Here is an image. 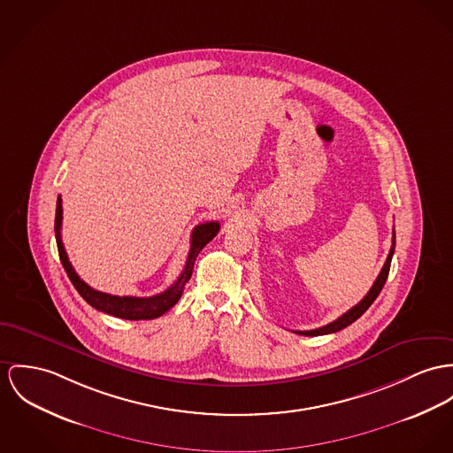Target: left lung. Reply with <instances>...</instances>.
Returning <instances> with one entry per match:
<instances>
[{
    "instance_id": "1",
    "label": "left lung",
    "mask_w": 453,
    "mask_h": 453,
    "mask_svg": "<svg viewBox=\"0 0 453 453\" xmlns=\"http://www.w3.org/2000/svg\"><path fill=\"white\" fill-rule=\"evenodd\" d=\"M393 253H395V231H393V244H391V250H389V253H388V258H386V262H384L383 269H381L380 276L374 280L372 288L369 289V293H367L355 307H351L349 312L343 313V315L338 317L336 320H333V322H329V324H326V326H322V327H319V329H312V331H295V333H296V334H303V336H322V334L338 333V331L345 329L351 322H355L362 313L365 312V311L372 305V302H374V300L378 298V295L381 293L384 282H386L388 274H389V265H391Z\"/></svg>"
}]
</instances>
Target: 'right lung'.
I'll return each mask as SVG.
<instances>
[{"label":"right lung","instance_id":"1","mask_svg":"<svg viewBox=\"0 0 453 453\" xmlns=\"http://www.w3.org/2000/svg\"><path fill=\"white\" fill-rule=\"evenodd\" d=\"M62 198L58 196L57 200V217H55V238H57V246H58V255L62 260V265L69 276L70 282L73 284V288L79 291V295L96 311L100 312L113 315V317H120V319H127V320H142V319H157L160 315L171 311L175 303L179 302L184 284L189 280L193 274V267H195V260L198 257V253L207 246V244L217 236L220 224L219 222H205L195 227L193 234H191V248H189V255L184 265L182 274L177 278L174 284L165 289L160 295L155 296H148V298H138V296H115V295H108L93 289L91 286H88L82 279L77 276V273L73 271L72 264L69 262L67 251L62 243Z\"/></svg>","mask_w":453,"mask_h":453}]
</instances>
